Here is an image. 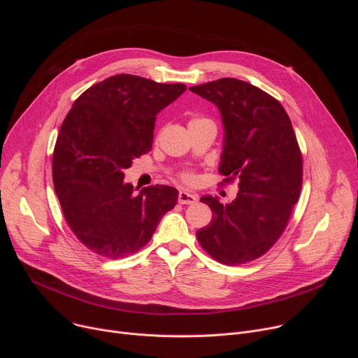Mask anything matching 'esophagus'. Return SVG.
Returning <instances> with one entry per match:
<instances>
[{
  "mask_svg": "<svg viewBox=\"0 0 358 358\" xmlns=\"http://www.w3.org/2000/svg\"><path fill=\"white\" fill-rule=\"evenodd\" d=\"M196 201V195L191 194L188 191H180L178 194V202L180 203H194Z\"/></svg>",
  "mask_w": 358,
  "mask_h": 358,
  "instance_id": "34e87169",
  "label": "esophagus"
}]
</instances>
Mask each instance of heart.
<instances>
[{
	"label": "heart",
	"instance_id": "b5f03b06",
	"mask_svg": "<svg viewBox=\"0 0 358 358\" xmlns=\"http://www.w3.org/2000/svg\"><path fill=\"white\" fill-rule=\"evenodd\" d=\"M198 122H203V119H191L188 124H192V123H198ZM185 180H191L189 176H185Z\"/></svg>",
	"mask_w": 358,
	"mask_h": 358
}]
</instances>
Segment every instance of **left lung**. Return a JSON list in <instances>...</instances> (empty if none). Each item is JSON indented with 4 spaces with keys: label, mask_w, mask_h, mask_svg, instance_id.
Returning <instances> with one entry per match:
<instances>
[{
    "label": "left lung",
    "mask_w": 358,
    "mask_h": 358,
    "mask_svg": "<svg viewBox=\"0 0 358 358\" xmlns=\"http://www.w3.org/2000/svg\"><path fill=\"white\" fill-rule=\"evenodd\" d=\"M189 90L218 108L224 127L220 173L239 180L236 198L225 206L218 196H201L213 220L196 231V239L221 264L250 262L279 239L300 194L303 164L290 119L275 97L239 79Z\"/></svg>",
    "instance_id": "8db88e82"
}]
</instances>
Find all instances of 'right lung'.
I'll use <instances>...</instances> for the list:
<instances>
[{"label": "right lung", "instance_id": "add662e5", "mask_svg": "<svg viewBox=\"0 0 358 358\" xmlns=\"http://www.w3.org/2000/svg\"><path fill=\"white\" fill-rule=\"evenodd\" d=\"M185 90L182 83L115 75L85 90L64 120L52 160L55 192L73 234L97 255L134 253L176 207L174 187L136 193L124 170L151 150L156 116Z\"/></svg>", "mask_w": 358, "mask_h": 358}]
</instances>
